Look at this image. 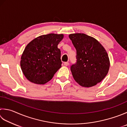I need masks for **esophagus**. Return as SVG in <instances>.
<instances>
[{"instance_id":"34e87169","label":"esophagus","mask_w":127,"mask_h":127,"mask_svg":"<svg viewBox=\"0 0 127 127\" xmlns=\"http://www.w3.org/2000/svg\"><path fill=\"white\" fill-rule=\"evenodd\" d=\"M64 64L65 66H68L69 65V63L68 62H65V63H64Z\"/></svg>"}]
</instances>
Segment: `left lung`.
Here are the masks:
<instances>
[{"mask_svg": "<svg viewBox=\"0 0 127 127\" xmlns=\"http://www.w3.org/2000/svg\"><path fill=\"white\" fill-rule=\"evenodd\" d=\"M76 50L77 62L71 66L74 80L83 87L96 85L105 78L110 66L106 49L96 39L81 33L69 35Z\"/></svg>", "mask_w": 127, "mask_h": 127, "instance_id": "8db88e82", "label": "left lung"}]
</instances>
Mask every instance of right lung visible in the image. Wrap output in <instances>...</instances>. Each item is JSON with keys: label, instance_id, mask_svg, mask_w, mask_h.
I'll use <instances>...</instances> for the list:
<instances>
[{"label": "right lung", "instance_id": "obj_1", "mask_svg": "<svg viewBox=\"0 0 127 127\" xmlns=\"http://www.w3.org/2000/svg\"><path fill=\"white\" fill-rule=\"evenodd\" d=\"M63 34L49 33L36 37L25 48L20 66L26 79L42 85L50 81L62 66L61 50L58 45Z\"/></svg>", "mask_w": 127, "mask_h": 127}]
</instances>
